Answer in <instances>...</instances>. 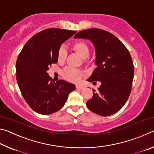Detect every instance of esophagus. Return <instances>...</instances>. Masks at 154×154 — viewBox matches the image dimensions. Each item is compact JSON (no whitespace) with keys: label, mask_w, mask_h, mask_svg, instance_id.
Returning <instances> with one entry per match:
<instances>
[{"label":"esophagus","mask_w":154,"mask_h":154,"mask_svg":"<svg viewBox=\"0 0 154 154\" xmlns=\"http://www.w3.org/2000/svg\"><path fill=\"white\" fill-rule=\"evenodd\" d=\"M76 88H77V89H78V90H82V89H83V88H84V87H83V85H76Z\"/></svg>","instance_id":"esophagus-1"}]
</instances>
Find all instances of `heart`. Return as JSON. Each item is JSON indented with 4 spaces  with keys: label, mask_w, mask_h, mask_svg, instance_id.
I'll list each match as a JSON object with an SVG mask.
<instances>
[{
    "label": "heart",
    "mask_w": 154,
    "mask_h": 154,
    "mask_svg": "<svg viewBox=\"0 0 154 154\" xmlns=\"http://www.w3.org/2000/svg\"><path fill=\"white\" fill-rule=\"evenodd\" d=\"M72 49L76 52L81 58L83 60L87 59L90 56V49L88 44L82 41H77L72 43L71 45ZM67 58V51L63 47L59 48L57 53V59L59 63L62 64L66 61ZM62 75L64 79L69 82L78 83L79 82L82 78L84 77V74L79 70L72 69L71 67H68L65 69L62 72Z\"/></svg>",
    "instance_id": "obj_1"
}]
</instances>
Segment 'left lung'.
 I'll use <instances>...</instances> for the list:
<instances>
[{"label":"left lung","mask_w":154,"mask_h":154,"mask_svg":"<svg viewBox=\"0 0 154 154\" xmlns=\"http://www.w3.org/2000/svg\"><path fill=\"white\" fill-rule=\"evenodd\" d=\"M74 38L90 40L96 51L97 67L88 81H98L101 85L98 92L93 90L92 98L86 103L88 108L101 116L116 113L131 92L134 71L128 50L116 36L98 28L82 30Z\"/></svg>","instance_id":"1"}]
</instances>
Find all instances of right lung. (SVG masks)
I'll return each instance as SVG.
<instances>
[{
    "mask_svg": "<svg viewBox=\"0 0 154 154\" xmlns=\"http://www.w3.org/2000/svg\"><path fill=\"white\" fill-rule=\"evenodd\" d=\"M76 31L48 28L32 36L17 57L16 79L23 97L36 113L49 115L64 105L75 85L64 80L53 82L47 71L57 63V53Z\"/></svg>",
    "mask_w": 154,
    "mask_h": 154,
    "instance_id": "right-lung-1",
    "label": "right lung"
}]
</instances>
